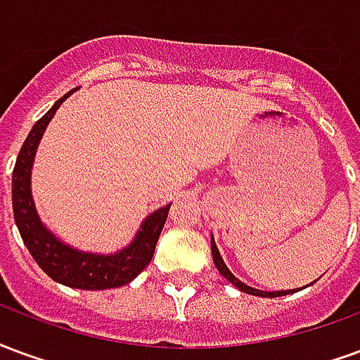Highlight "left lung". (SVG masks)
<instances>
[{
	"label": "left lung",
	"mask_w": 360,
	"mask_h": 360,
	"mask_svg": "<svg viewBox=\"0 0 360 360\" xmlns=\"http://www.w3.org/2000/svg\"><path fill=\"white\" fill-rule=\"evenodd\" d=\"M212 258H214V264H216V268H218L219 274H221V276H224V278H226L229 283H233L235 287H239V289H241V291H245V293L257 295V297H281V295H289V293H295V291H297V289H289V291H260V289H255V287L243 283L241 279L235 278L233 274L229 271V268H227L226 262H224V258L219 257V250H218V247H216L214 237H212Z\"/></svg>",
	"instance_id": "1"
}]
</instances>
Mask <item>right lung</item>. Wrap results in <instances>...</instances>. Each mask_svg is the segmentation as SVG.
Segmentation results:
<instances>
[{
  "label": "right lung",
  "instance_id": "add662e5",
  "mask_svg": "<svg viewBox=\"0 0 360 360\" xmlns=\"http://www.w3.org/2000/svg\"><path fill=\"white\" fill-rule=\"evenodd\" d=\"M73 92L75 90H71L65 96H61L58 102L51 105V110L36 121L20 148L17 164L13 169V214H15V224L19 227L20 237L36 260V264L53 281L67 287H75V289L100 291V289L125 285L148 266L154 257V249L164 229L172 204L152 212L148 218L142 221L133 243H129V247L121 249L115 255H96V252L73 249L63 241H59L58 237L44 226L38 218L34 200H32V191H30L32 162H34L36 148L46 127L56 115L59 105Z\"/></svg>",
  "mask_w": 360,
  "mask_h": 360
}]
</instances>
